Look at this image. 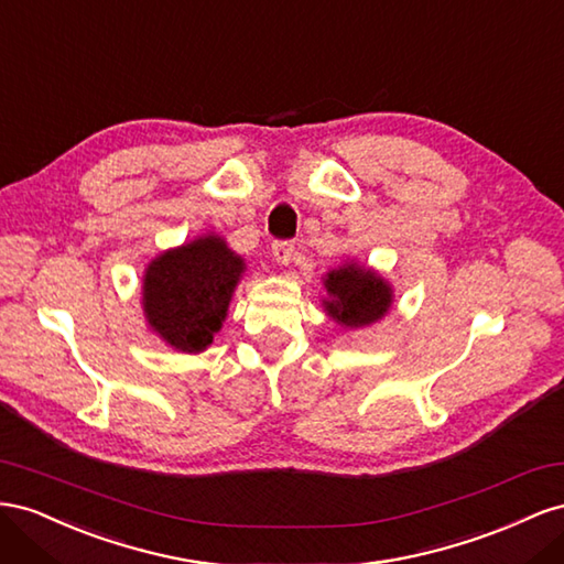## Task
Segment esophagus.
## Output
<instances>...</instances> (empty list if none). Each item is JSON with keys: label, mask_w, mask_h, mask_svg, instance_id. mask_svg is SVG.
<instances>
[{"label": "esophagus", "mask_w": 564, "mask_h": 564, "mask_svg": "<svg viewBox=\"0 0 564 564\" xmlns=\"http://www.w3.org/2000/svg\"><path fill=\"white\" fill-rule=\"evenodd\" d=\"M271 254H273V260H276L281 267H285V264L293 262L295 246L291 243V240H276V243L271 246Z\"/></svg>", "instance_id": "obj_1"}]
</instances>
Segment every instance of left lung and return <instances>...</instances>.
Here are the masks:
<instances>
[{"label": "left lung", "mask_w": 564, "mask_h": 564, "mask_svg": "<svg viewBox=\"0 0 564 564\" xmlns=\"http://www.w3.org/2000/svg\"><path fill=\"white\" fill-rule=\"evenodd\" d=\"M326 295L321 297L324 312L345 330L368 328L390 314L394 304L392 283L376 269L347 260L345 264L326 271Z\"/></svg>", "instance_id": "8db88e82"}]
</instances>
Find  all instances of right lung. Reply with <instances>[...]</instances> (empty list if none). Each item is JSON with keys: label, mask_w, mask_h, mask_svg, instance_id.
<instances>
[{"label": "right lung", "mask_w": 564, "mask_h": 564, "mask_svg": "<svg viewBox=\"0 0 564 564\" xmlns=\"http://www.w3.org/2000/svg\"><path fill=\"white\" fill-rule=\"evenodd\" d=\"M246 269L243 257L215 231L155 254L141 279L149 328L176 351H205L229 316Z\"/></svg>", "instance_id": "obj_1"}]
</instances>
